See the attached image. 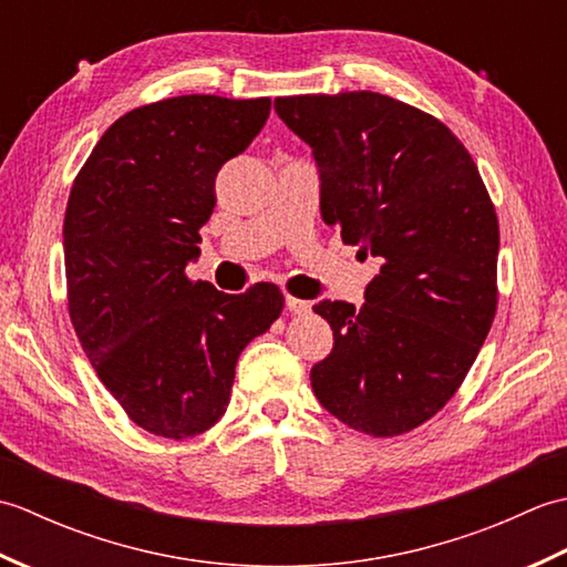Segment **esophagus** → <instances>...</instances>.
<instances>
[{"label":"esophagus","mask_w":567,"mask_h":567,"mask_svg":"<svg viewBox=\"0 0 567 567\" xmlns=\"http://www.w3.org/2000/svg\"><path fill=\"white\" fill-rule=\"evenodd\" d=\"M285 305L292 311V315H307V311L311 309L309 302H305V299H297V297H287Z\"/></svg>","instance_id":"1"}]
</instances>
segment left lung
Segmentation results:
<instances>
[{
    "label": "left lung",
    "mask_w": 567,
    "mask_h": 567,
    "mask_svg": "<svg viewBox=\"0 0 567 567\" xmlns=\"http://www.w3.org/2000/svg\"><path fill=\"white\" fill-rule=\"evenodd\" d=\"M275 112L315 153L321 219L380 260L363 307L315 305L333 348L311 368V390L351 429L400 436L445 406L487 339L495 204L453 131L388 94H297Z\"/></svg>",
    "instance_id": "1"
}]
</instances>
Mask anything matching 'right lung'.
Returning <instances> with one entry per match:
<instances>
[{"label": "right lung", "instance_id": "right-lung-1", "mask_svg": "<svg viewBox=\"0 0 567 567\" xmlns=\"http://www.w3.org/2000/svg\"><path fill=\"white\" fill-rule=\"evenodd\" d=\"M270 116V100L183 94L104 131L70 189L68 311L82 351L136 426L163 439L212 429L240 351L280 317L272 282L244 295L185 275L199 256L214 183Z\"/></svg>", "mask_w": 567, "mask_h": 567}]
</instances>
